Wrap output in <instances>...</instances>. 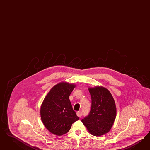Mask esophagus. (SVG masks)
I'll return each mask as SVG.
<instances>
[{
  "label": "esophagus",
  "mask_w": 150,
  "mask_h": 150,
  "mask_svg": "<svg viewBox=\"0 0 150 150\" xmlns=\"http://www.w3.org/2000/svg\"><path fill=\"white\" fill-rule=\"evenodd\" d=\"M76 114H77V115L79 117H81L82 112L81 111H78V112H77Z\"/></svg>",
  "instance_id": "1"
}]
</instances>
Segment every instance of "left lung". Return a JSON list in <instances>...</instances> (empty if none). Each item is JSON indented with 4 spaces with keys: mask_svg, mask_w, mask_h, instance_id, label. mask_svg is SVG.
<instances>
[{
    "mask_svg": "<svg viewBox=\"0 0 150 150\" xmlns=\"http://www.w3.org/2000/svg\"><path fill=\"white\" fill-rule=\"evenodd\" d=\"M91 107L88 115L81 120L88 131L94 136H101L109 132L113 125L117 110L113 97L103 87L89 88Z\"/></svg>",
    "mask_w": 150,
    "mask_h": 150,
    "instance_id": "left-lung-1",
    "label": "left lung"
}]
</instances>
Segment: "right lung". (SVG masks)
Masks as SVG:
<instances>
[{"mask_svg":"<svg viewBox=\"0 0 150 150\" xmlns=\"http://www.w3.org/2000/svg\"><path fill=\"white\" fill-rule=\"evenodd\" d=\"M75 85L61 82L55 85L43 100L41 117L45 127L51 133L60 136L67 133L79 118L73 110L69 96Z\"/></svg>","mask_w":150,"mask_h":150,"instance_id":"1","label":"right lung"}]
</instances>
